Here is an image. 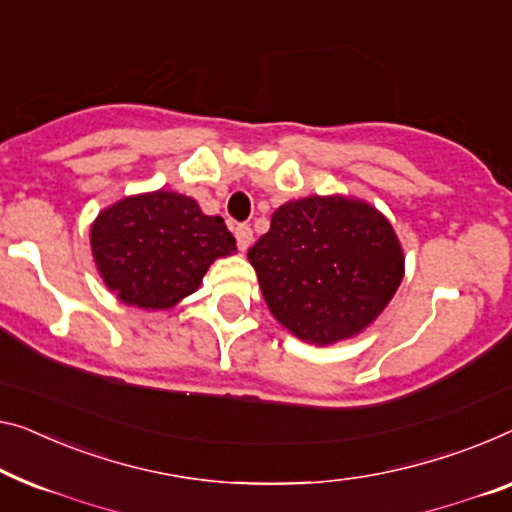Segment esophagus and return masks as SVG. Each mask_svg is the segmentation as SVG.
<instances>
[{"label":"esophagus","instance_id":"1","mask_svg":"<svg viewBox=\"0 0 512 512\" xmlns=\"http://www.w3.org/2000/svg\"><path fill=\"white\" fill-rule=\"evenodd\" d=\"M234 236H236V246H239L241 253H246L250 243H253V230H250L248 225H239L234 230Z\"/></svg>","mask_w":512,"mask_h":512}]
</instances>
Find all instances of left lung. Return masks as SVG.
I'll use <instances>...</instances> for the list:
<instances>
[{"mask_svg":"<svg viewBox=\"0 0 512 512\" xmlns=\"http://www.w3.org/2000/svg\"><path fill=\"white\" fill-rule=\"evenodd\" d=\"M248 259L271 315L319 347L368 329L404 278L393 225L370 202L347 195L285 202Z\"/></svg>","mask_w":512,"mask_h":512,"instance_id":"obj_1","label":"left lung"}]
</instances>
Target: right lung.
<instances>
[{
    "instance_id": "right-lung-1",
    "label": "right lung",
    "mask_w": 512,
    "mask_h": 512,
    "mask_svg": "<svg viewBox=\"0 0 512 512\" xmlns=\"http://www.w3.org/2000/svg\"><path fill=\"white\" fill-rule=\"evenodd\" d=\"M98 276L121 303L170 310L197 292L209 266L236 253L220 216H207L193 197L151 190L121 197L98 213L89 230Z\"/></svg>"
}]
</instances>
